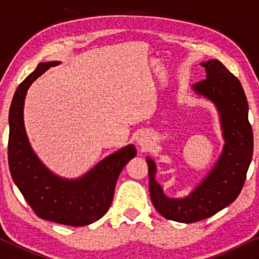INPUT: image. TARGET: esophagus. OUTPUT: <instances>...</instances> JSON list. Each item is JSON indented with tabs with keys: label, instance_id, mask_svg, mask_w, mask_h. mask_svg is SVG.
Instances as JSON below:
<instances>
[{
	"label": "esophagus",
	"instance_id": "esophagus-1",
	"mask_svg": "<svg viewBox=\"0 0 259 259\" xmlns=\"http://www.w3.org/2000/svg\"><path fill=\"white\" fill-rule=\"evenodd\" d=\"M136 143H137V146H140L142 148L148 147L150 143L149 135H148L147 133H140L139 136L136 137Z\"/></svg>",
	"mask_w": 259,
	"mask_h": 259
}]
</instances>
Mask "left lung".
Returning <instances> with one entry per match:
<instances>
[{"label":"left lung","instance_id":"8db88e82","mask_svg":"<svg viewBox=\"0 0 259 259\" xmlns=\"http://www.w3.org/2000/svg\"><path fill=\"white\" fill-rule=\"evenodd\" d=\"M200 65L205 67L206 79L193 85L192 91L211 102L218 112L224 140L218 160L187 195L171 198L156 180V162L146 157L154 207L165 219L185 224L212 217L237 199L253 153L249 105L240 81L219 60L211 59Z\"/></svg>","mask_w":259,"mask_h":259}]
</instances>
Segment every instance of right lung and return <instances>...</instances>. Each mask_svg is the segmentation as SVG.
I'll return each instance as SVG.
<instances>
[{"label":"right lung","mask_w":259,"mask_h":259,"mask_svg":"<svg viewBox=\"0 0 259 259\" xmlns=\"http://www.w3.org/2000/svg\"><path fill=\"white\" fill-rule=\"evenodd\" d=\"M60 61L40 63L17 88L9 110L8 161L13 181L41 219L68 226L97 222L112 202L118 175L136 156L133 143L110 154L91 169L74 179L63 178L40 160L27 136L23 109L30 85Z\"/></svg>","instance_id":"1"}]
</instances>
